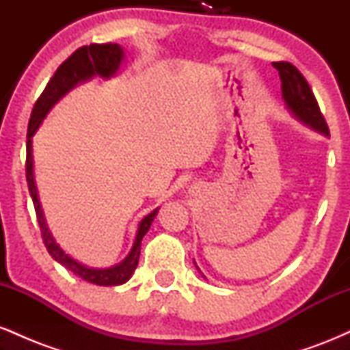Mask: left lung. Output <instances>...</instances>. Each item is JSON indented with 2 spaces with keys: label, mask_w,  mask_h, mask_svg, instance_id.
Segmentation results:
<instances>
[{
  "label": "left lung",
  "mask_w": 350,
  "mask_h": 350,
  "mask_svg": "<svg viewBox=\"0 0 350 350\" xmlns=\"http://www.w3.org/2000/svg\"><path fill=\"white\" fill-rule=\"evenodd\" d=\"M280 74L281 94L290 111L299 122H303L312 130L329 136V128L319 105H317L314 94L311 87L303 77V74L290 62H275L273 64Z\"/></svg>",
  "instance_id": "obj_1"
}]
</instances>
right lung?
<instances>
[{"label":"right lung","mask_w":350,"mask_h":350,"mask_svg":"<svg viewBox=\"0 0 350 350\" xmlns=\"http://www.w3.org/2000/svg\"><path fill=\"white\" fill-rule=\"evenodd\" d=\"M123 60V49L118 44H90V46L79 47L69 59L64 60L52 75V79L47 82L46 88L38 98L36 105L31 113L29 126H27V152H26V179L27 187H29V194L33 198L36 217H38L39 227H41V235L46 245L47 252L55 262H59L62 267L74 273V275L80 276L82 280L88 281V283L98 284V286H116V284H123L133 275L135 268L138 267L139 252H142V240L150 230L152 220H154L158 208L146 215L139 222L138 232H136L135 243L131 247V252L128 253L126 258L122 263L116 265L111 268H103V270H97V268H88L85 265L79 263L72 256L67 255L62 248L55 243L54 237L51 235V230L46 226V219H44L41 202L38 198V189H36L34 183V171H33V135L49 113V110L55 103L59 102L70 88H74L77 83L85 82V80L100 75L103 79H110L116 74L120 69V64Z\"/></svg>","instance_id":"obj_1"}]
</instances>
